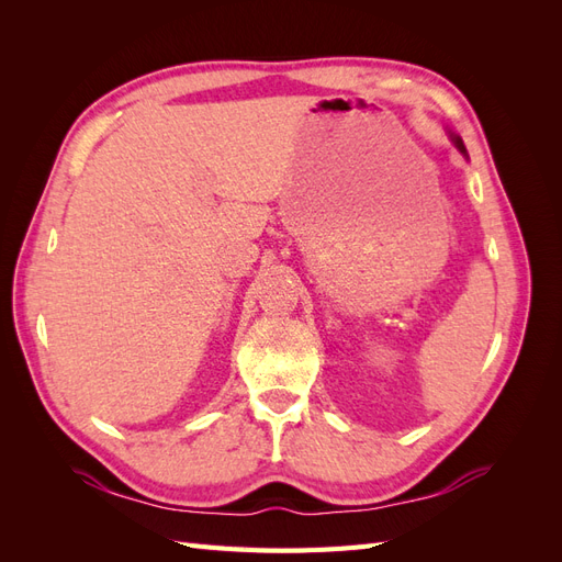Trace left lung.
Wrapping results in <instances>:
<instances>
[{
  "mask_svg": "<svg viewBox=\"0 0 562 562\" xmlns=\"http://www.w3.org/2000/svg\"><path fill=\"white\" fill-rule=\"evenodd\" d=\"M452 140H454V145H457V149L462 151V155H467V147H464V143H462V138H457V135H452Z\"/></svg>",
  "mask_w": 562,
  "mask_h": 562,
  "instance_id": "8db88e82",
  "label": "left lung"
}]
</instances>
